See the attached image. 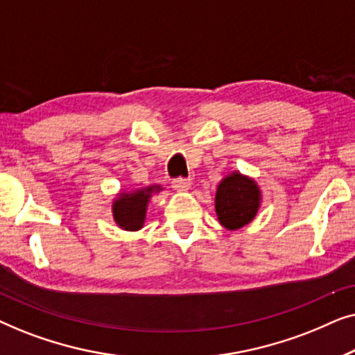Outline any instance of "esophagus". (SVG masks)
Segmentation results:
<instances>
[{"label":"esophagus","mask_w":355,"mask_h":355,"mask_svg":"<svg viewBox=\"0 0 355 355\" xmlns=\"http://www.w3.org/2000/svg\"><path fill=\"white\" fill-rule=\"evenodd\" d=\"M173 189L178 192H186L191 189V181L189 179H184V178H178V179H173Z\"/></svg>","instance_id":"obj_1"}]
</instances>
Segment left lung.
<instances>
[{
    "instance_id": "left-lung-1",
    "label": "left lung",
    "mask_w": 355,
    "mask_h": 355,
    "mask_svg": "<svg viewBox=\"0 0 355 355\" xmlns=\"http://www.w3.org/2000/svg\"><path fill=\"white\" fill-rule=\"evenodd\" d=\"M261 205V191L254 178L232 171L218 184L215 211L227 231H237L254 221Z\"/></svg>"
}]
</instances>
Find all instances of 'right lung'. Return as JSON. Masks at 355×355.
Here are the masks:
<instances>
[{
    "mask_svg": "<svg viewBox=\"0 0 355 355\" xmlns=\"http://www.w3.org/2000/svg\"><path fill=\"white\" fill-rule=\"evenodd\" d=\"M162 191L163 187L158 184L134 189V191H119L111 203V213H113L116 225L124 231L142 230L145 218H147L148 203L155 193Z\"/></svg>",
    "mask_w": 355,
    "mask_h": 355,
    "instance_id": "add662e5",
    "label": "right lung"
}]
</instances>
